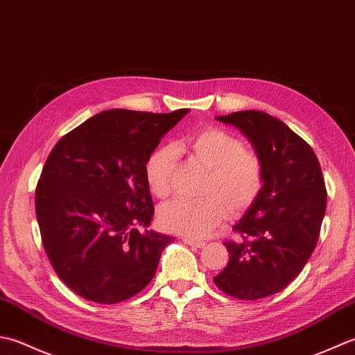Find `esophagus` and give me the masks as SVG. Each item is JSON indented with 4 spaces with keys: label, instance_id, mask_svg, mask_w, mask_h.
I'll return each mask as SVG.
<instances>
[{
    "label": "esophagus",
    "instance_id": "obj_1",
    "mask_svg": "<svg viewBox=\"0 0 355 355\" xmlns=\"http://www.w3.org/2000/svg\"><path fill=\"white\" fill-rule=\"evenodd\" d=\"M182 242L190 245V247H196V248H202L205 245L204 241H199V239H193V237H187V236L182 237Z\"/></svg>",
    "mask_w": 355,
    "mask_h": 355
}]
</instances>
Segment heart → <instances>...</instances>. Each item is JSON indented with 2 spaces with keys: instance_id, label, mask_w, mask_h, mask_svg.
<instances>
[{
  "instance_id": "b5f03b06",
  "label": "heart",
  "mask_w": 355,
  "mask_h": 355,
  "mask_svg": "<svg viewBox=\"0 0 355 355\" xmlns=\"http://www.w3.org/2000/svg\"><path fill=\"white\" fill-rule=\"evenodd\" d=\"M176 148L187 151L205 167L207 176L200 193L204 198H178L162 205L161 225L171 233L202 237L225 219L227 213L237 216L254 204L263 190L265 170L260 156L247 150L242 139L218 127L199 130L179 142ZM178 164V150L173 146H159L146 161L150 191L157 198L171 193L173 173Z\"/></svg>"
}]
</instances>
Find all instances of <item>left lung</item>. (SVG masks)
<instances>
[{
    "label": "left lung",
    "mask_w": 355,
    "mask_h": 355,
    "mask_svg": "<svg viewBox=\"0 0 355 355\" xmlns=\"http://www.w3.org/2000/svg\"><path fill=\"white\" fill-rule=\"evenodd\" d=\"M247 136L263 162V190L234 225L242 242H225L230 260L213 280L220 291L257 300L282 291L313 254L327 209L315 153L284 122L265 112L216 116Z\"/></svg>",
    "instance_id": "8db88e82"
}]
</instances>
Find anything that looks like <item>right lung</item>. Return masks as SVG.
I'll list each match as a JSON object with an SVG mask.
<instances>
[{
  "instance_id": "add662e5",
  "label": "right lung",
  "mask_w": 355,
  "mask_h": 355,
  "mask_svg": "<svg viewBox=\"0 0 355 355\" xmlns=\"http://www.w3.org/2000/svg\"><path fill=\"white\" fill-rule=\"evenodd\" d=\"M188 112H101L50 151L35 191L36 219L53 270L81 297L112 305L155 277L173 237L137 230L155 213L144 167Z\"/></svg>"
}]
</instances>
